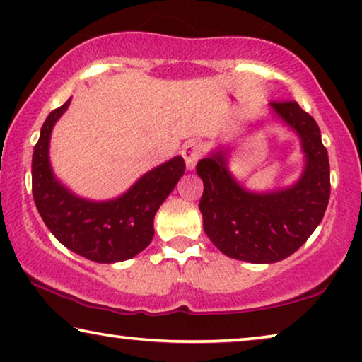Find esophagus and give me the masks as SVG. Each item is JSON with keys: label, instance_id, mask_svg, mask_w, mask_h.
Wrapping results in <instances>:
<instances>
[{"label": "esophagus", "instance_id": "obj_1", "mask_svg": "<svg viewBox=\"0 0 362 362\" xmlns=\"http://www.w3.org/2000/svg\"><path fill=\"white\" fill-rule=\"evenodd\" d=\"M181 155L182 158H185L187 170H194L200 157H202V146H200L197 141H189L182 146Z\"/></svg>", "mask_w": 362, "mask_h": 362}]
</instances>
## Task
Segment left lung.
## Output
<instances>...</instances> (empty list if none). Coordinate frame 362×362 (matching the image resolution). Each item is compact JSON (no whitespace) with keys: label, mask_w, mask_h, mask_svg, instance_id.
Segmentation results:
<instances>
[{"label":"left lung","mask_w":362,"mask_h":362,"mask_svg":"<svg viewBox=\"0 0 362 362\" xmlns=\"http://www.w3.org/2000/svg\"><path fill=\"white\" fill-rule=\"evenodd\" d=\"M270 107L301 137L305 168L296 185L249 192L230 175L221 152L196 168L204 181L199 209L205 235L228 257L251 264L280 262L296 252L324 218L330 199L329 153L314 118L293 100Z\"/></svg>","instance_id":"8db88e82"}]
</instances>
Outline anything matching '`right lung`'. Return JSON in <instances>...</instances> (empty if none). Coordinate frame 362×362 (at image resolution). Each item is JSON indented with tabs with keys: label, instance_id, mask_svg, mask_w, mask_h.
I'll use <instances>...</instances> for the list:
<instances>
[{
	"label": "right lung",
	"instance_id": "1",
	"mask_svg": "<svg viewBox=\"0 0 362 362\" xmlns=\"http://www.w3.org/2000/svg\"><path fill=\"white\" fill-rule=\"evenodd\" d=\"M71 98L48 115L32 155V194L37 210L58 241L88 260L121 262L146 249L153 238V218L185 175L182 157L144 175L129 191L107 202H92L68 191L53 176L48 158L52 129Z\"/></svg>",
	"mask_w": 362,
	"mask_h": 362
}]
</instances>
